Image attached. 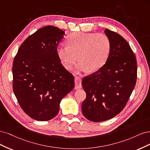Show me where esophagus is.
Here are the masks:
<instances>
[{
  "label": "esophagus",
  "mask_w": 150,
  "mask_h": 150,
  "mask_svg": "<svg viewBox=\"0 0 150 150\" xmlns=\"http://www.w3.org/2000/svg\"><path fill=\"white\" fill-rule=\"evenodd\" d=\"M75 90L80 89L81 88V79L80 77H79V76L75 77Z\"/></svg>",
  "instance_id": "esophagus-1"
}]
</instances>
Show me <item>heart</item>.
<instances>
[{"label":"heart","instance_id":"heart-1","mask_svg":"<svg viewBox=\"0 0 150 150\" xmlns=\"http://www.w3.org/2000/svg\"><path fill=\"white\" fill-rule=\"evenodd\" d=\"M68 46H59L57 54L62 65L70 70L77 60V71H96L107 62L111 49L109 38L103 33L75 32L67 40Z\"/></svg>","mask_w":150,"mask_h":150}]
</instances>
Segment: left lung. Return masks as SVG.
Segmentation results:
<instances>
[{"mask_svg":"<svg viewBox=\"0 0 150 150\" xmlns=\"http://www.w3.org/2000/svg\"><path fill=\"white\" fill-rule=\"evenodd\" d=\"M111 49L105 64L84 77L82 86L86 94L81 111L93 122L113 118L125 108L137 82V64L128 43L118 33L105 30Z\"/></svg>","mask_w":150,"mask_h":150,"instance_id":"8db88e82","label":"left lung"}]
</instances>
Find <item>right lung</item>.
<instances>
[{
  "instance_id": "right-lung-1",
  "label": "right lung",
  "mask_w": 150,
  "mask_h": 150,
  "mask_svg": "<svg viewBox=\"0 0 150 150\" xmlns=\"http://www.w3.org/2000/svg\"><path fill=\"white\" fill-rule=\"evenodd\" d=\"M64 34L54 26L42 27L26 38L14 58V94L24 112L38 121L54 118L62 99L74 88V75L57 54Z\"/></svg>"
}]
</instances>
